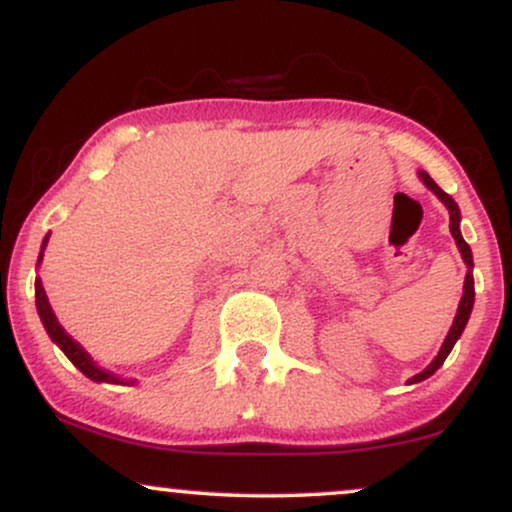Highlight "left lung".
<instances>
[{
	"instance_id": "8db88e82",
	"label": "left lung",
	"mask_w": 512,
	"mask_h": 512,
	"mask_svg": "<svg viewBox=\"0 0 512 512\" xmlns=\"http://www.w3.org/2000/svg\"><path fill=\"white\" fill-rule=\"evenodd\" d=\"M416 175H419V180L424 182L428 190H431L433 195H436L440 202L445 204V209H448V214H450V233H452V238H455V245H457V250H460L464 264H467V276H464V289H462L460 305H457V315H455V320H452V327H450L448 337H445L443 346H440L438 356L433 358V361L428 363V366L421 370V373H416L414 378H409L407 380L409 385L421 383V380L431 378V375L436 373L440 366H443V361H445V358H448V354L452 351V346H455L457 339L462 337L464 327H467V320H469V315H472V308H474V276H472L474 260H472V248H469V245L464 243V238H462V233H460V221H462L460 207H457V202L448 195V192L440 190V187L436 185V182H433V178L426 173V170H419V173H416Z\"/></svg>"
}]
</instances>
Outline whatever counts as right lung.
<instances>
[{"label": "right lung", "mask_w": 512, "mask_h": 512, "mask_svg": "<svg viewBox=\"0 0 512 512\" xmlns=\"http://www.w3.org/2000/svg\"><path fill=\"white\" fill-rule=\"evenodd\" d=\"M48 240H50V233L45 236L43 245H40L38 267H40V262H43V252H45V248H48ZM35 308H38L40 322H43L45 332L50 334L52 342L60 346V349L64 351V356H67L69 361H72L74 366L86 375V378H91L93 383H110V385H134L137 383V380H125V378H120V375L110 373V370L96 366V361L88 356V351L84 349V346L76 342V339H72V334L64 332V327L60 325V320H57V315L52 313V305L48 301V293H45V289H43V281H40V276H35Z\"/></svg>", "instance_id": "obj_1"}]
</instances>
